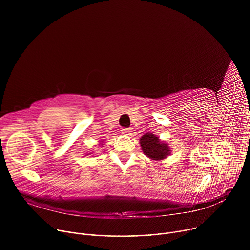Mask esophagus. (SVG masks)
I'll list each match as a JSON object with an SVG mask.
<instances>
[{"mask_svg": "<svg viewBox=\"0 0 250 250\" xmlns=\"http://www.w3.org/2000/svg\"><path fill=\"white\" fill-rule=\"evenodd\" d=\"M131 132L130 128H122V133L125 135H129Z\"/></svg>", "mask_w": 250, "mask_h": 250, "instance_id": "obj_1", "label": "esophagus"}]
</instances>
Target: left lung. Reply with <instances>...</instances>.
Segmentation results:
<instances>
[{
  "label": "left lung",
  "mask_w": 250,
  "mask_h": 250,
  "mask_svg": "<svg viewBox=\"0 0 250 250\" xmlns=\"http://www.w3.org/2000/svg\"><path fill=\"white\" fill-rule=\"evenodd\" d=\"M140 146L144 153L153 160L164 159L170 154L168 146L161 142L156 135L149 132L140 138Z\"/></svg>",
  "instance_id": "obj_1"
}]
</instances>
